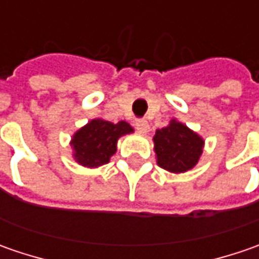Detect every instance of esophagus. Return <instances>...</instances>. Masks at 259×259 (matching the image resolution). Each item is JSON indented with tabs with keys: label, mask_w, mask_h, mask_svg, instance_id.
<instances>
[{
	"label": "esophagus",
	"mask_w": 259,
	"mask_h": 259,
	"mask_svg": "<svg viewBox=\"0 0 259 259\" xmlns=\"http://www.w3.org/2000/svg\"><path fill=\"white\" fill-rule=\"evenodd\" d=\"M135 128H137V131L140 133V134H147L148 131H150V125L148 122L145 121V119H140V121H137L135 122Z\"/></svg>",
	"instance_id": "34e87169"
}]
</instances>
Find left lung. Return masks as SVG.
<instances>
[{
  "instance_id": "left-lung-1",
  "label": "left lung",
  "mask_w": 259,
  "mask_h": 259,
  "mask_svg": "<svg viewBox=\"0 0 259 259\" xmlns=\"http://www.w3.org/2000/svg\"><path fill=\"white\" fill-rule=\"evenodd\" d=\"M153 141L157 164L170 173L192 170L203 153V138L176 119L157 130Z\"/></svg>"
}]
</instances>
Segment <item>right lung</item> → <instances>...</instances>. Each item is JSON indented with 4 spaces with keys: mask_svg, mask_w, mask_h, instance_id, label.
<instances>
[{
    "mask_svg": "<svg viewBox=\"0 0 259 259\" xmlns=\"http://www.w3.org/2000/svg\"><path fill=\"white\" fill-rule=\"evenodd\" d=\"M134 133V128L125 121L118 124L95 118L73 134L70 145L73 158L83 167L96 168L109 163L116 153V143L122 135Z\"/></svg>",
    "mask_w": 259,
    "mask_h": 259,
    "instance_id": "obj_1",
    "label": "right lung"
}]
</instances>
